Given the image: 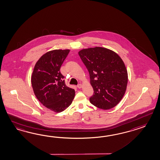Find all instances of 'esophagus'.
Returning <instances> with one entry per match:
<instances>
[{
	"mask_svg": "<svg viewBox=\"0 0 160 160\" xmlns=\"http://www.w3.org/2000/svg\"><path fill=\"white\" fill-rule=\"evenodd\" d=\"M82 87V84H79V85H77V88H79V89H81V88Z\"/></svg>",
	"mask_w": 160,
	"mask_h": 160,
	"instance_id": "34e87169",
	"label": "esophagus"
}]
</instances>
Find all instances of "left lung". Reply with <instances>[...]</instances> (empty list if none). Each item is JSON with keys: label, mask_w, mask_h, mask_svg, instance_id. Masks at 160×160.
I'll return each instance as SVG.
<instances>
[{"label": "left lung", "mask_w": 160, "mask_h": 160, "mask_svg": "<svg viewBox=\"0 0 160 160\" xmlns=\"http://www.w3.org/2000/svg\"><path fill=\"white\" fill-rule=\"evenodd\" d=\"M78 54L89 72L94 90L91 104L104 110L115 107L124 96L128 82L123 60L111 49L98 47L83 49Z\"/></svg>", "instance_id": "left-lung-1"}]
</instances>
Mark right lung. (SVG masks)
I'll return each instance as SVG.
<instances>
[{
  "instance_id": "1",
  "label": "right lung",
  "mask_w": 160,
  "mask_h": 160,
  "mask_svg": "<svg viewBox=\"0 0 160 160\" xmlns=\"http://www.w3.org/2000/svg\"><path fill=\"white\" fill-rule=\"evenodd\" d=\"M69 49H55L45 53L34 67L31 82L38 100L56 113L64 111L74 98L75 90L67 87L60 69Z\"/></svg>"
}]
</instances>
